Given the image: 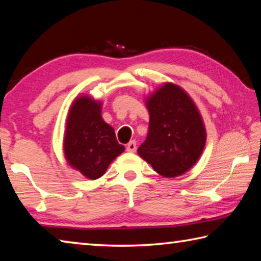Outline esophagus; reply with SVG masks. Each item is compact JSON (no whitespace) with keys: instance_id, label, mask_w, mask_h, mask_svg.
Segmentation results:
<instances>
[{"instance_id":"1","label":"esophagus","mask_w":261,"mask_h":261,"mask_svg":"<svg viewBox=\"0 0 261 261\" xmlns=\"http://www.w3.org/2000/svg\"><path fill=\"white\" fill-rule=\"evenodd\" d=\"M126 150L130 151V153H135V151L137 150V143L135 140H132V141H130L129 144H127Z\"/></svg>"}]
</instances>
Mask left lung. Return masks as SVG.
I'll use <instances>...</instances> for the list:
<instances>
[{
  "label": "left lung",
  "instance_id": "1",
  "mask_svg": "<svg viewBox=\"0 0 261 261\" xmlns=\"http://www.w3.org/2000/svg\"><path fill=\"white\" fill-rule=\"evenodd\" d=\"M145 103L149 127L139 156L162 177L181 176L195 165L205 146L200 111L182 88L170 82L149 94Z\"/></svg>",
  "mask_w": 261,
  "mask_h": 261
}]
</instances>
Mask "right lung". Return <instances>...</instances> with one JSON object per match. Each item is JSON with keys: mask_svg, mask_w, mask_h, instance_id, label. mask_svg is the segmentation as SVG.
I'll use <instances>...</instances> for the list:
<instances>
[{"mask_svg": "<svg viewBox=\"0 0 261 261\" xmlns=\"http://www.w3.org/2000/svg\"><path fill=\"white\" fill-rule=\"evenodd\" d=\"M100 101L79 96L69 107L64 136V154L68 164L88 179H98L124 146L116 140L115 131L101 117Z\"/></svg>", "mask_w": 261, "mask_h": 261, "instance_id": "right-lung-1", "label": "right lung"}]
</instances>
